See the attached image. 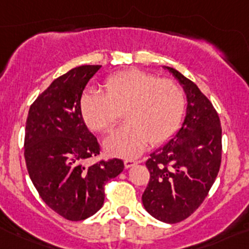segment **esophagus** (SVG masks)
<instances>
[{
  "label": "esophagus",
  "mask_w": 249,
  "mask_h": 249,
  "mask_svg": "<svg viewBox=\"0 0 249 249\" xmlns=\"http://www.w3.org/2000/svg\"><path fill=\"white\" fill-rule=\"evenodd\" d=\"M139 163V160H132V158H128V160H124V166L125 168H130V166H133V165H135V164H138Z\"/></svg>",
  "instance_id": "obj_1"
}]
</instances>
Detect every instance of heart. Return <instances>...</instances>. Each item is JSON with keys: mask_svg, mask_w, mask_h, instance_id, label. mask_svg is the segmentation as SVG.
Segmentation results:
<instances>
[{"mask_svg": "<svg viewBox=\"0 0 249 249\" xmlns=\"http://www.w3.org/2000/svg\"><path fill=\"white\" fill-rule=\"evenodd\" d=\"M103 87L104 93L86 91L81 96L80 109L86 124L98 133L109 132L124 111L128 122L106 140L111 155L135 157L150 142H165L180 127L186 96L176 81L140 69H127L107 78Z\"/></svg>", "mask_w": 249, "mask_h": 249, "instance_id": "1", "label": "heart"}]
</instances>
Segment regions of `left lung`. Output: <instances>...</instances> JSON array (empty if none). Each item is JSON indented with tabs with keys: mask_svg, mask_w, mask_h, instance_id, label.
<instances>
[{
	"mask_svg": "<svg viewBox=\"0 0 249 249\" xmlns=\"http://www.w3.org/2000/svg\"><path fill=\"white\" fill-rule=\"evenodd\" d=\"M168 69L187 94V112L175 137L146 160L150 181L142 194L146 211L158 220L178 223L202 204L218 175L222 160L219 116L198 86Z\"/></svg>",
	"mask_w": 249,
	"mask_h": 249,
	"instance_id": "8db88e82",
	"label": "left lung"
}]
</instances>
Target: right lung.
<instances>
[{"mask_svg": "<svg viewBox=\"0 0 249 249\" xmlns=\"http://www.w3.org/2000/svg\"><path fill=\"white\" fill-rule=\"evenodd\" d=\"M101 67L80 66L58 76L33 102L26 120L24 155L31 181L43 201L68 220L96 213L106 183L124 168L119 158L85 165L101 146L84 122L80 99Z\"/></svg>", "mask_w": 249, "mask_h": 249, "instance_id": "right-lung-1", "label": "right lung"}]
</instances>
